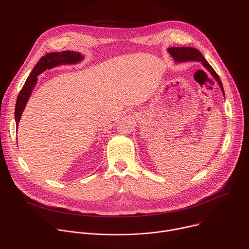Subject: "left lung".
<instances>
[{"mask_svg":"<svg viewBox=\"0 0 249 249\" xmlns=\"http://www.w3.org/2000/svg\"><path fill=\"white\" fill-rule=\"evenodd\" d=\"M168 53L172 56L175 62H186V61H196V62H201L202 65L209 71L210 74L215 78L217 83L219 84L223 94L225 96V91L224 88L221 82L220 77L218 74L215 72V70L212 68V66L207 62V60L203 57V55L200 53V51L196 48L192 47H170L167 49Z\"/></svg>","mask_w":249,"mask_h":249,"instance_id":"8db88e82","label":"left lung"}]
</instances>
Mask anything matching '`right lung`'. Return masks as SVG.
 <instances>
[{
	"label": "right lung",
	"mask_w": 249,
	"mask_h": 249,
	"mask_svg": "<svg viewBox=\"0 0 249 249\" xmlns=\"http://www.w3.org/2000/svg\"><path fill=\"white\" fill-rule=\"evenodd\" d=\"M84 59V56L75 51H63V52H53L47 53L43 56L39 62L36 64L29 74L24 86L22 87L21 90L18 93L17 103H16V110H15V117H16V124L18 126V122L20 120L22 111L27 103V100L31 94L32 89H34L35 85L37 82V76L40 75L47 69H52L61 64H76L79 63Z\"/></svg>",
	"instance_id": "1"
}]
</instances>
